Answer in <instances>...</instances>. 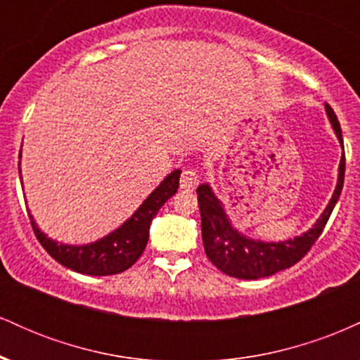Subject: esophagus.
<instances>
[{"label":"esophagus","mask_w":360,"mask_h":360,"mask_svg":"<svg viewBox=\"0 0 360 360\" xmlns=\"http://www.w3.org/2000/svg\"><path fill=\"white\" fill-rule=\"evenodd\" d=\"M181 189H184V191H193V189L198 188V184H200V176H198L196 171H191V169H188V171L183 172V176H181Z\"/></svg>","instance_id":"obj_1"}]
</instances>
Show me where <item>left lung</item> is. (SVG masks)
<instances>
[{"label": "left lung", "instance_id": "left-lung-1", "mask_svg": "<svg viewBox=\"0 0 360 360\" xmlns=\"http://www.w3.org/2000/svg\"><path fill=\"white\" fill-rule=\"evenodd\" d=\"M326 117L330 125L335 131L342 150H344V140H342L340 123H338L335 111L325 103ZM345 176V154L340 157L338 164V177L335 191L330 198L328 205L320 214L315 225L304 233L295 238L279 242H264L243 235L230 221L225 206L213 193L212 186L203 183L198 186V205L201 213V237H203L205 252L214 266L226 276L237 279H259L269 278L276 272L288 269L295 266L304 254L311 249L313 243L323 232L330 214L335 208L342 188H344Z\"/></svg>", "mask_w": 360, "mask_h": 360}]
</instances>
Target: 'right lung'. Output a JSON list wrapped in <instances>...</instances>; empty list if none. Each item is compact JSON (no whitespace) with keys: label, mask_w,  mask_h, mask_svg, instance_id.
Instances as JSON below:
<instances>
[{"label":"right lung","mask_w":360,"mask_h":360,"mask_svg":"<svg viewBox=\"0 0 360 360\" xmlns=\"http://www.w3.org/2000/svg\"><path fill=\"white\" fill-rule=\"evenodd\" d=\"M20 159H22V150H20ZM179 177L181 169H176L171 174H167L128 220L123 221L113 232L105 235L103 238H98L96 242L69 245V243L52 240L39 229L34 217L28 213L32 229L44 249L68 269L88 276L120 274L134 266L142 252L146 250L150 223L157 212L162 208V205L177 193ZM20 181H22V176H20Z\"/></svg>","instance_id":"1"}]
</instances>
